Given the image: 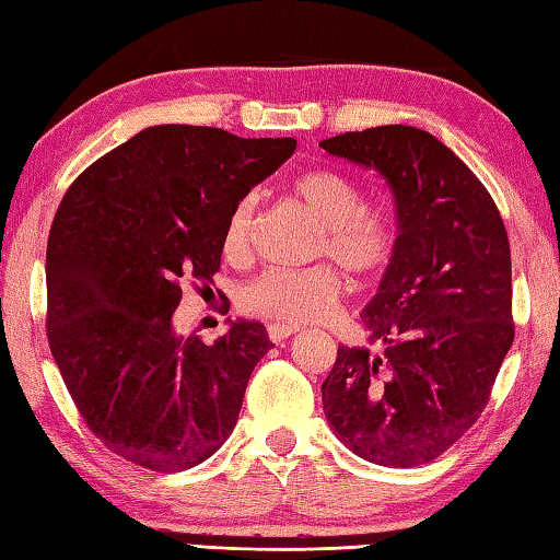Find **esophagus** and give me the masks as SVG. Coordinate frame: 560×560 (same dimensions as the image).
Masks as SVG:
<instances>
[{"mask_svg":"<svg viewBox=\"0 0 560 560\" xmlns=\"http://www.w3.org/2000/svg\"><path fill=\"white\" fill-rule=\"evenodd\" d=\"M299 330H301V327H295V325H279V323H273V325L267 327L271 342H283V339H289L291 335H295Z\"/></svg>","mask_w":560,"mask_h":560,"instance_id":"obj_1","label":"esophagus"}]
</instances>
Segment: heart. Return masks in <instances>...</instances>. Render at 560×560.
<instances>
[{"label": "heart", "mask_w": 560, "mask_h": 560, "mask_svg": "<svg viewBox=\"0 0 560 560\" xmlns=\"http://www.w3.org/2000/svg\"><path fill=\"white\" fill-rule=\"evenodd\" d=\"M291 189L323 225L315 257H330L357 279H374L386 269L396 235L386 218L369 211L357 182L332 170H313L301 174ZM255 225L257 194H247L228 215L223 233L228 259L243 261L249 257ZM342 291L345 283L339 273L325 265L301 271L269 269L247 283L240 293V305L249 315L301 325L330 315Z\"/></svg>", "instance_id": "heart-1"}]
</instances>
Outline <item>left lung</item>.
<instances>
[{"instance_id": "left-lung-1", "label": "left lung", "mask_w": 560, "mask_h": 560, "mask_svg": "<svg viewBox=\"0 0 560 560\" xmlns=\"http://www.w3.org/2000/svg\"><path fill=\"white\" fill-rule=\"evenodd\" d=\"M320 148L386 179L398 223L361 311L366 345L337 349L323 410L364 462L430 464L474 427L512 347L505 223L476 174L427 130L378 126Z\"/></svg>"}]
</instances>
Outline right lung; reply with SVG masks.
<instances>
[{"instance_id":"obj_1","label":"right lung","mask_w":560,"mask_h":560,"mask_svg":"<svg viewBox=\"0 0 560 560\" xmlns=\"http://www.w3.org/2000/svg\"><path fill=\"white\" fill-rule=\"evenodd\" d=\"M293 138L150 126L86 167L55 213L48 342L86 427L158 474L194 468L235 430L273 347L257 320L213 345L174 330L184 283H213L235 203L277 172Z\"/></svg>"}]
</instances>
